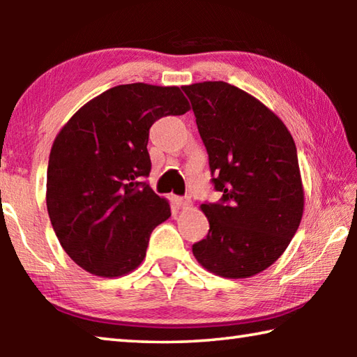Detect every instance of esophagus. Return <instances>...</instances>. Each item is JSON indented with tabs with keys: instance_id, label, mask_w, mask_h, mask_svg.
Returning <instances> with one entry per match:
<instances>
[{
	"instance_id": "obj_1",
	"label": "esophagus",
	"mask_w": 357,
	"mask_h": 357,
	"mask_svg": "<svg viewBox=\"0 0 357 357\" xmlns=\"http://www.w3.org/2000/svg\"><path fill=\"white\" fill-rule=\"evenodd\" d=\"M174 203H176L178 206H187V204H190V198L189 197H176L174 198Z\"/></svg>"
}]
</instances>
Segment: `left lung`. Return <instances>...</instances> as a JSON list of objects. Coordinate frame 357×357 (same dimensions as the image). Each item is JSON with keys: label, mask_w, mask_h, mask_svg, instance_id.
I'll return each instance as SVG.
<instances>
[{"label": "left lung", "mask_w": 357, "mask_h": 357, "mask_svg": "<svg viewBox=\"0 0 357 357\" xmlns=\"http://www.w3.org/2000/svg\"><path fill=\"white\" fill-rule=\"evenodd\" d=\"M208 151V236L192 245L197 261L228 279L269 268L293 239L304 211L298 151L285 124L261 102L225 82L183 86Z\"/></svg>", "instance_id": "8db88e82"}]
</instances>
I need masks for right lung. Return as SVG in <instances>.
<instances>
[{"label": "right lung", "instance_id": "add662e5", "mask_svg": "<svg viewBox=\"0 0 357 357\" xmlns=\"http://www.w3.org/2000/svg\"><path fill=\"white\" fill-rule=\"evenodd\" d=\"M189 108L178 86L119 84L83 105L55 138L47 209L59 244L84 271L119 277L143 261L153 229L172 215L143 181L149 129Z\"/></svg>", "mask_w": 357, "mask_h": 357}]
</instances>
